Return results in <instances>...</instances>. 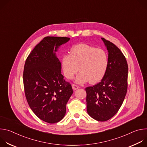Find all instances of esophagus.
<instances>
[{
  "mask_svg": "<svg viewBox=\"0 0 147 147\" xmlns=\"http://www.w3.org/2000/svg\"><path fill=\"white\" fill-rule=\"evenodd\" d=\"M72 88L74 90H76L79 88V86L76 85V84H72Z\"/></svg>",
  "mask_w": 147,
  "mask_h": 147,
  "instance_id": "esophagus-1",
  "label": "esophagus"
}]
</instances>
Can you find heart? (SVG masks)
<instances>
[{
    "instance_id": "obj_1",
    "label": "heart",
    "mask_w": 147,
    "mask_h": 147,
    "mask_svg": "<svg viewBox=\"0 0 147 147\" xmlns=\"http://www.w3.org/2000/svg\"><path fill=\"white\" fill-rule=\"evenodd\" d=\"M108 65V58L105 52L86 44L74 47L69 55L64 56L61 60L63 71L68 79L73 78L80 67L81 72L76 78L78 83L99 81L105 74Z\"/></svg>"
}]
</instances>
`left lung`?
I'll return each instance as SVG.
<instances>
[{
	"mask_svg": "<svg viewBox=\"0 0 147 147\" xmlns=\"http://www.w3.org/2000/svg\"><path fill=\"white\" fill-rule=\"evenodd\" d=\"M102 40L108 51V67L101 81L86 88L87 111L94 119L105 121L118 112L127 91L128 65L120 50L111 42Z\"/></svg>",
	"mask_w": 147,
	"mask_h": 147,
	"instance_id": "8db88e82",
	"label": "left lung"
}]
</instances>
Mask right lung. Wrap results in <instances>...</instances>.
<instances>
[{
    "label": "right lung",
    "mask_w": 147,
    "mask_h": 147,
    "mask_svg": "<svg viewBox=\"0 0 147 147\" xmlns=\"http://www.w3.org/2000/svg\"><path fill=\"white\" fill-rule=\"evenodd\" d=\"M70 39L46 36L28 56L23 71L25 95L36 116L49 123L64 117L66 104L73 94L70 82L61 73V63L55 52Z\"/></svg>",
    "instance_id": "add662e5"
}]
</instances>
